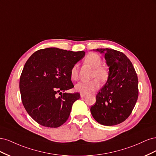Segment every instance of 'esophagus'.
Listing matches in <instances>:
<instances>
[{"mask_svg": "<svg viewBox=\"0 0 156 156\" xmlns=\"http://www.w3.org/2000/svg\"><path fill=\"white\" fill-rule=\"evenodd\" d=\"M87 96V94H81V98H85Z\"/></svg>", "mask_w": 156, "mask_h": 156, "instance_id": "1", "label": "esophagus"}]
</instances>
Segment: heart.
<instances>
[{"label": "heart", "mask_w": 156, "mask_h": 156, "mask_svg": "<svg viewBox=\"0 0 156 156\" xmlns=\"http://www.w3.org/2000/svg\"><path fill=\"white\" fill-rule=\"evenodd\" d=\"M84 62L94 68L93 77H96L101 82H104L108 79V71L102 66L101 58L96 53H90L84 59ZM71 79L76 81L79 77L78 68L77 65H74L70 71ZM100 82L97 79H94L90 81H81L78 83L75 87V90L84 94H87L96 90L100 87Z\"/></svg>", "instance_id": "obj_1"}]
</instances>
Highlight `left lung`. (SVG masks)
Returning <instances> with one entry per match:
<instances>
[{"label": "left lung", "instance_id": "obj_1", "mask_svg": "<svg viewBox=\"0 0 156 156\" xmlns=\"http://www.w3.org/2000/svg\"><path fill=\"white\" fill-rule=\"evenodd\" d=\"M94 51L105 55L109 71L106 83L90 108L91 114L101 125H117L129 117L137 101V75L129 59L122 52L108 48Z\"/></svg>", "mask_w": 156, "mask_h": 156}]
</instances>
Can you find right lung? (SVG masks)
<instances>
[{
  "instance_id": "1",
  "label": "right lung",
  "mask_w": 156,
  "mask_h": 156,
  "mask_svg": "<svg viewBox=\"0 0 156 156\" xmlns=\"http://www.w3.org/2000/svg\"><path fill=\"white\" fill-rule=\"evenodd\" d=\"M84 55V51L51 48L36 51L28 59L20 89L23 106L37 123L58 127L66 122L73 103L80 98L78 92H65L74 87L70 71Z\"/></svg>"
}]
</instances>
